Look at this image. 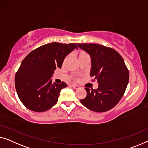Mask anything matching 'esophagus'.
Returning <instances> with one entry per match:
<instances>
[{
  "instance_id": "esophagus-1",
  "label": "esophagus",
  "mask_w": 148,
  "mask_h": 148,
  "mask_svg": "<svg viewBox=\"0 0 148 148\" xmlns=\"http://www.w3.org/2000/svg\"><path fill=\"white\" fill-rule=\"evenodd\" d=\"M71 86H72V88H74V89H77V88H78V87H79L78 86H77V85H76V84H72Z\"/></svg>"
}]
</instances>
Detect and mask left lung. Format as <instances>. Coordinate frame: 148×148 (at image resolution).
Returning <instances> with one entry per match:
<instances>
[{"instance_id":"obj_1","label":"left lung","mask_w":148,"mask_h":148,"mask_svg":"<svg viewBox=\"0 0 148 148\" xmlns=\"http://www.w3.org/2000/svg\"><path fill=\"white\" fill-rule=\"evenodd\" d=\"M91 58L90 76L99 83L97 90L85 88L87 95L80 102L95 112L111 109L123 96L129 82V70L123 58L111 47L96 43H78Z\"/></svg>"}]
</instances>
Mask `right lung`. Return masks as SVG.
Returning a JSON list of instances; mask_svg holds the SVG:
<instances>
[{"instance_id":"1","label":"right lung","mask_w":148,"mask_h":148,"mask_svg":"<svg viewBox=\"0 0 148 148\" xmlns=\"http://www.w3.org/2000/svg\"><path fill=\"white\" fill-rule=\"evenodd\" d=\"M76 43L52 42L34 49L25 58L16 72L15 88L21 103L35 112L46 111L58 102L60 92L67 86L64 82L52 83L51 78Z\"/></svg>"}]
</instances>
